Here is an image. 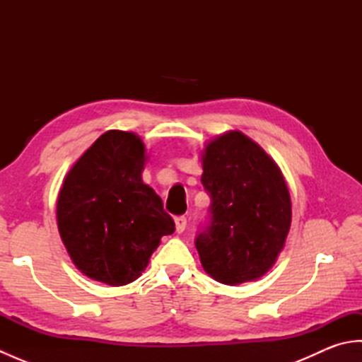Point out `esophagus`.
Instances as JSON below:
<instances>
[{
	"label": "esophagus",
	"mask_w": 362,
	"mask_h": 362,
	"mask_svg": "<svg viewBox=\"0 0 362 362\" xmlns=\"http://www.w3.org/2000/svg\"><path fill=\"white\" fill-rule=\"evenodd\" d=\"M174 221H175V232L183 233V230L187 228V218L185 216H177Z\"/></svg>",
	"instance_id": "1"
}]
</instances>
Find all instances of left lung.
Here are the masks:
<instances>
[{"label":"left lung","instance_id":"1","mask_svg":"<svg viewBox=\"0 0 362 362\" xmlns=\"http://www.w3.org/2000/svg\"><path fill=\"white\" fill-rule=\"evenodd\" d=\"M201 182L211 196L209 228L196 238L204 271L219 283L255 281L275 264L292 219L279 165L240 130L214 136L202 151Z\"/></svg>","mask_w":362,"mask_h":362}]
</instances>
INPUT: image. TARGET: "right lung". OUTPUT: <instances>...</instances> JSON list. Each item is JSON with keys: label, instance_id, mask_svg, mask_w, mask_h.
I'll list each match as a JSON object with an SVG mask.
<instances>
[{"label": "right lung", "instance_id": "add662e5", "mask_svg": "<svg viewBox=\"0 0 362 362\" xmlns=\"http://www.w3.org/2000/svg\"><path fill=\"white\" fill-rule=\"evenodd\" d=\"M140 136L107 130L66 173L57 197V227L74 266L110 286L135 281L161 236L175 230L163 202L141 179Z\"/></svg>", "mask_w": 362, "mask_h": 362}]
</instances>
